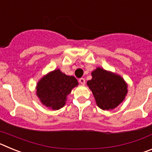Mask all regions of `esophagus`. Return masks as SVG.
<instances>
[{"label": "esophagus", "mask_w": 152, "mask_h": 152, "mask_svg": "<svg viewBox=\"0 0 152 152\" xmlns=\"http://www.w3.org/2000/svg\"><path fill=\"white\" fill-rule=\"evenodd\" d=\"M79 82H80L81 84H83V85H84V84H85V79L83 78V77H81V78L79 79Z\"/></svg>", "instance_id": "esophagus-1"}]
</instances>
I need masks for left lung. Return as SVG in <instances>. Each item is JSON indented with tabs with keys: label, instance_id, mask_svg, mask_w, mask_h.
<instances>
[{
	"label": "left lung",
	"instance_id": "8db88e82",
	"mask_svg": "<svg viewBox=\"0 0 152 152\" xmlns=\"http://www.w3.org/2000/svg\"><path fill=\"white\" fill-rule=\"evenodd\" d=\"M92 79L88 85L92 91L96 104L103 110L116 108L125 99L127 85L120 76L97 68L91 73Z\"/></svg>",
	"mask_w": 152,
	"mask_h": 152
}]
</instances>
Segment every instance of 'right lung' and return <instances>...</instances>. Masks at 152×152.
Instances as JSON below:
<instances>
[{
	"mask_svg": "<svg viewBox=\"0 0 152 152\" xmlns=\"http://www.w3.org/2000/svg\"><path fill=\"white\" fill-rule=\"evenodd\" d=\"M77 79L56 69L43 77L37 84L36 94L42 104L52 110H58L65 104L67 95L77 86Z\"/></svg>",
	"mask_w": 152,
	"mask_h": 152,
	"instance_id": "obj_1",
	"label": "right lung"
}]
</instances>
